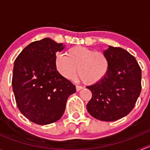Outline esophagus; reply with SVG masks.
I'll list each match as a JSON object with an SVG mask.
<instances>
[{"label": "esophagus", "instance_id": "1", "mask_svg": "<svg viewBox=\"0 0 150 150\" xmlns=\"http://www.w3.org/2000/svg\"><path fill=\"white\" fill-rule=\"evenodd\" d=\"M82 88H83L82 86H78V85H76V91H79L81 90Z\"/></svg>", "mask_w": 150, "mask_h": 150}]
</instances>
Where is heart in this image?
Segmentation results:
<instances>
[{"mask_svg": "<svg viewBox=\"0 0 150 150\" xmlns=\"http://www.w3.org/2000/svg\"><path fill=\"white\" fill-rule=\"evenodd\" d=\"M65 54L57 55L55 64L59 72L67 80L76 77L78 69L84 83L93 85L103 79L110 69V59L102 51L77 46L67 50Z\"/></svg>", "mask_w": 150, "mask_h": 150, "instance_id": "b5f03b06", "label": "heart"}]
</instances>
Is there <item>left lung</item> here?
<instances>
[{
  "instance_id": "left-lung-1",
  "label": "left lung",
  "mask_w": 150,
  "mask_h": 150,
  "mask_svg": "<svg viewBox=\"0 0 150 150\" xmlns=\"http://www.w3.org/2000/svg\"><path fill=\"white\" fill-rule=\"evenodd\" d=\"M104 53L110 59V69L103 79L87 86L92 97L86 108L94 118L115 121L134 109L142 90V69L123 48L110 46Z\"/></svg>"
}]
</instances>
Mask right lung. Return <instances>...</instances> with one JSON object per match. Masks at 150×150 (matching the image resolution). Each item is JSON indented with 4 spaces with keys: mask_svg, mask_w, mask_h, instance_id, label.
Masks as SVG:
<instances>
[{
    "mask_svg": "<svg viewBox=\"0 0 150 150\" xmlns=\"http://www.w3.org/2000/svg\"><path fill=\"white\" fill-rule=\"evenodd\" d=\"M63 43L43 38L27 46L15 59L12 88L19 111L29 120L47 125L59 120L76 89L56 67Z\"/></svg>",
    "mask_w": 150,
    "mask_h": 150,
    "instance_id": "1",
    "label": "right lung"
}]
</instances>
